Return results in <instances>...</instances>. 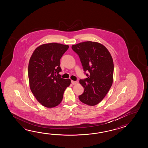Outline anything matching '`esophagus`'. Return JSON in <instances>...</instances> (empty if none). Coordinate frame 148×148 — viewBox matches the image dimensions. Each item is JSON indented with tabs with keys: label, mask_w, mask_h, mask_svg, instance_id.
<instances>
[{
	"label": "esophagus",
	"mask_w": 148,
	"mask_h": 148,
	"mask_svg": "<svg viewBox=\"0 0 148 148\" xmlns=\"http://www.w3.org/2000/svg\"><path fill=\"white\" fill-rule=\"evenodd\" d=\"M71 83L73 84V85H75L77 84V82L76 81H74V80H72L71 81Z\"/></svg>",
	"instance_id": "34e87169"
}]
</instances>
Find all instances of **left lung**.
Here are the masks:
<instances>
[{
  "label": "left lung",
  "instance_id": "obj_1",
  "mask_svg": "<svg viewBox=\"0 0 148 148\" xmlns=\"http://www.w3.org/2000/svg\"><path fill=\"white\" fill-rule=\"evenodd\" d=\"M72 48L80 58L84 71L89 72L87 78L79 80L84 91L78 98L84 103L95 106L103 99L113 83L111 55L106 47L97 42H80L72 45Z\"/></svg>",
  "mask_w": 148,
  "mask_h": 148
}]
</instances>
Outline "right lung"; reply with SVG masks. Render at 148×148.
Masks as SVG:
<instances>
[{"label": "right lung", "mask_w": 148, "mask_h": 148, "mask_svg": "<svg viewBox=\"0 0 148 148\" xmlns=\"http://www.w3.org/2000/svg\"><path fill=\"white\" fill-rule=\"evenodd\" d=\"M66 45L52 42L42 45L34 50L28 68L32 92L42 106L51 108L62 100L64 91L71 83L61 77L60 59L68 49Z\"/></svg>", "instance_id": "add662e5"}]
</instances>
